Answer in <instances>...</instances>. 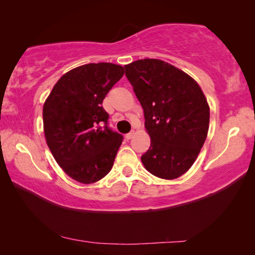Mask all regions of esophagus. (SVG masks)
Returning a JSON list of instances; mask_svg holds the SVG:
<instances>
[{
	"mask_svg": "<svg viewBox=\"0 0 255 255\" xmlns=\"http://www.w3.org/2000/svg\"><path fill=\"white\" fill-rule=\"evenodd\" d=\"M133 133H135V132H133V131H130V132H128V133H126V136H125V137H126V138H127V139H130V138H132V136H133Z\"/></svg>",
	"mask_w": 255,
	"mask_h": 255,
	"instance_id": "1",
	"label": "esophagus"
}]
</instances>
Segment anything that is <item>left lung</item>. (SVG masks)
Segmentation results:
<instances>
[{"mask_svg": "<svg viewBox=\"0 0 255 255\" xmlns=\"http://www.w3.org/2000/svg\"><path fill=\"white\" fill-rule=\"evenodd\" d=\"M125 68L150 137L141 162L157 178H179L195 163L208 133L205 94L191 76L161 59H138Z\"/></svg>", "mask_w": 255, "mask_h": 255, "instance_id": "left-lung-1", "label": "left lung"}]
</instances>
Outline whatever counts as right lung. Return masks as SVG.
Listing matches in <instances>:
<instances>
[{"label":"right lung","instance_id":"right-lung-1","mask_svg":"<svg viewBox=\"0 0 255 255\" xmlns=\"http://www.w3.org/2000/svg\"><path fill=\"white\" fill-rule=\"evenodd\" d=\"M125 74L112 63L85 64L65 73L42 108L46 143L63 171L90 184L109 173L123 136L107 126L102 101Z\"/></svg>","mask_w":255,"mask_h":255}]
</instances>
